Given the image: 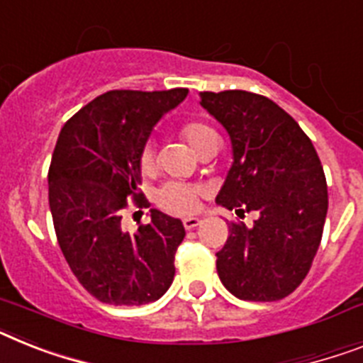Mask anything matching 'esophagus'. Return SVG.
Wrapping results in <instances>:
<instances>
[{
    "label": "esophagus",
    "mask_w": 363,
    "mask_h": 363,
    "mask_svg": "<svg viewBox=\"0 0 363 363\" xmlns=\"http://www.w3.org/2000/svg\"><path fill=\"white\" fill-rule=\"evenodd\" d=\"M182 225H184V228H186V230H190V228L199 227L201 219L199 218H186V219H182Z\"/></svg>",
    "instance_id": "esophagus-1"
}]
</instances>
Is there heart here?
I'll return each instance as SVG.
<instances>
[{
  "instance_id": "1",
  "label": "heart",
  "mask_w": 363,
  "mask_h": 363,
  "mask_svg": "<svg viewBox=\"0 0 363 363\" xmlns=\"http://www.w3.org/2000/svg\"><path fill=\"white\" fill-rule=\"evenodd\" d=\"M182 138L186 140L188 145H190L194 151H196L197 145L206 138V136L214 135V130L206 127L203 123H197V121H188V123L182 125L181 129ZM140 169L144 173L151 172L155 164V153L151 145H145L142 149L138 158ZM203 196V188L196 186V184H184V182H166L164 186L158 188L155 201L160 208L167 210V212H173V214H191L194 210L199 205V199Z\"/></svg>"
}]
</instances>
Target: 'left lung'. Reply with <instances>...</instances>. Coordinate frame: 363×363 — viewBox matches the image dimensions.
I'll return each mask as SVG.
<instances>
[{
    "label": "left lung",
    "mask_w": 363,
    "mask_h": 363,
    "mask_svg": "<svg viewBox=\"0 0 363 363\" xmlns=\"http://www.w3.org/2000/svg\"><path fill=\"white\" fill-rule=\"evenodd\" d=\"M201 106L223 125L233 166L216 203L236 214L257 210L252 227L228 223L216 252L219 280L242 301L284 299L310 271L328 210L327 179L312 140L277 103L245 90L201 92Z\"/></svg>",
    "instance_id": "obj_1"
}]
</instances>
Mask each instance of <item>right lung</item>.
I'll return each instance as SVG.
<instances>
[{"mask_svg": "<svg viewBox=\"0 0 363 363\" xmlns=\"http://www.w3.org/2000/svg\"><path fill=\"white\" fill-rule=\"evenodd\" d=\"M186 96L188 88L111 90L60 130L48 173L55 233L73 275L101 303L140 306L172 286L182 221L151 208V221L129 234L121 210L127 197L144 205L140 153L157 121Z\"/></svg>", "mask_w": 363, "mask_h": 363, "instance_id": "obj_1", "label": "right lung"}]
</instances>
